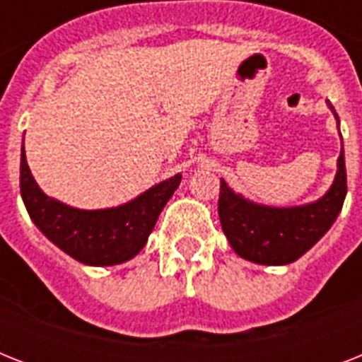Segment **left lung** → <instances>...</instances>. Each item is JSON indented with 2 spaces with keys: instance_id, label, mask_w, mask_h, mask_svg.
I'll list each match as a JSON object with an SVG mask.
<instances>
[{
  "instance_id": "1",
  "label": "left lung",
  "mask_w": 362,
  "mask_h": 362,
  "mask_svg": "<svg viewBox=\"0 0 362 362\" xmlns=\"http://www.w3.org/2000/svg\"><path fill=\"white\" fill-rule=\"evenodd\" d=\"M329 109L338 115L329 101ZM344 146L338 158V170L331 189L315 203L276 209L247 201L227 186L220 184L221 229L231 247L240 257L257 264H287L297 261L325 235L342 210L348 193Z\"/></svg>"
}]
</instances>
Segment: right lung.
Here are the masks:
<instances>
[{
  "label": "right lung",
  "mask_w": 362,
  "mask_h": 362,
  "mask_svg": "<svg viewBox=\"0 0 362 362\" xmlns=\"http://www.w3.org/2000/svg\"><path fill=\"white\" fill-rule=\"evenodd\" d=\"M180 180L182 176L175 175L116 209H73L41 192L31 176L22 144L20 193L28 214L48 240L76 261L92 267H110L135 257Z\"/></svg>",
  "instance_id": "right-lung-1"
}]
</instances>
